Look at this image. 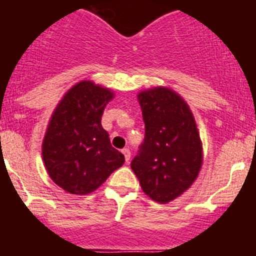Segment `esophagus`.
Segmentation results:
<instances>
[{"instance_id":"esophagus-1","label":"esophagus","mask_w":256,"mask_h":256,"mask_svg":"<svg viewBox=\"0 0 256 256\" xmlns=\"http://www.w3.org/2000/svg\"><path fill=\"white\" fill-rule=\"evenodd\" d=\"M122 152H123L124 158H126V162H130V148H123V150H122Z\"/></svg>"}]
</instances>
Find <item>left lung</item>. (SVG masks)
<instances>
[{
	"mask_svg": "<svg viewBox=\"0 0 256 256\" xmlns=\"http://www.w3.org/2000/svg\"><path fill=\"white\" fill-rule=\"evenodd\" d=\"M144 140L130 168L142 191L160 204L180 198L202 165V142L191 108L176 91L154 87L137 94Z\"/></svg>",
	"mask_w": 256,
	"mask_h": 256,
	"instance_id": "8db88e82",
	"label": "left lung"
}]
</instances>
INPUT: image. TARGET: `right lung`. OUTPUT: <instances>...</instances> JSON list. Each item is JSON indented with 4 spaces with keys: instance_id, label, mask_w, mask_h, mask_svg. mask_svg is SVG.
Returning a JSON list of instances; mask_svg holds the SVG:
<instances>
[{
    "instance_id": "1",
    "label": "right lung",
    "mask_w": 256,
    "mask_h": 256,
    "mask_svg": "<svg viewBox=\"0 0 256 256\" xmlns=\"http://www.w3.org/2000/svg\"><path fill=\"white\" fill-rule=\"evenodd\" d=\"M110 88L92 80L76 83L55 108L42 142V159L50 178L69 194L87 195L124 164L101 126Z\"/></svg>"
}]
</instances>
